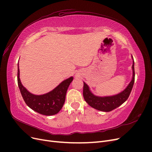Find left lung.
Returning a JSON list of instances; mask_svg holds the SVG:
<instances>
[{"label": "left lung", "instance_id": "1", "mask_svg": "<svg viewBox=\"0 0 152 152\" xmlns=\"http://www.w3.org/2000/svg\"><path fill=\"white\" fill-rule=\"evenodd\" d=\"M134 60V59H133ZM134 62L133 61L132 71L133 75L132 79L129 84L126 87V89L117 95L108 97H98L92 94L89 91V87L85 82H84L83 87V96L86 102L90 105L91 107L97 109L103 112H110L118 107L119 106L124 103L129 96L132 91L133 85L134 82Z\"/></svg>", "mask_w": 152, "mask_h": 152}]
</instances>
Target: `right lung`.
Wrapping results in <instances>:
<instances>
[{
	"mask_svg": "<svg viewBox=\"0 0 152 152\" xmlns=\"http://www.w3.org/2000/svg\"><path fill=\"white\" fill-rule=\"evenodd\" d=\"M73 77L64 80L49 93L43 95H34L23 86L20 79V70L18 63V84L23 98L27 106L36 112L44 115L58 113L64 104L66 93Z\"/></svg>",
	"mask_w": 152,
	"mask_h": 152,
	"instance_id": "obj_1",
	"label": "right lung"
}]
</instances>
